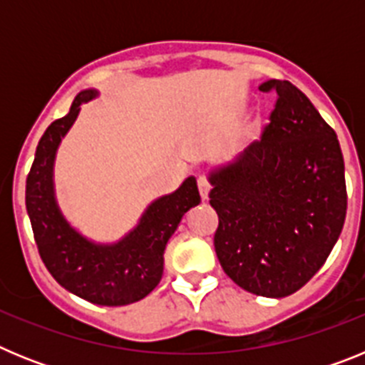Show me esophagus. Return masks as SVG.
I'll list each match as a JSON object with an SVG mask.
<instances>
[{
    "mask_svg": "<svg viewBox=\"0 0 365 365\" xmlns=\"http://www.w3.org/2000/svg\"><path fill=\"white\" fill-rule=\"evenodd\" d=\"M197 186H199V193H201V199L202 201H208V195H210V182L205 179V177H199L197 180Z\"/></svg>",
    "mask_w": 365,
    "mask_h": 365,
    "instance_id": "obj_1",
    "label": "esophagus"
}]
</instances>
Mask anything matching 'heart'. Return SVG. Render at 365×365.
I'll return each instance as SVG.
<instances>
[{
	"mask_svg": "<svg viewBox=\"0 0 365 365\" xmlns=\"http://www.w3.org/2000/svg\"><path fill=\"white\" fill-rule=\"evenodd\" d=\"M259 128H261V124H259V122H257V120L250 122V124H248V128H247L248 137H256V135L259 133Z\"/></svg>",
	"mask_w": 365,
	"mask_h": 365,
	"instance_id": "heart-1",
	"label": "heart"
}]
</instances>
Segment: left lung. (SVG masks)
Returning <instances> with one entry per match:
<instances>
[{
  "instance_id": "obj_1",
  "label": "left lung",
  "mask_w": 365,
  "mask_h": 365,
  "mask_svg": "<svg viewBox=\"0 0 365 365\" xmlns=\"http://www.w3.org/2000/svg\"><path fill=\"white\" fill-rule=\"evenodd\" d=\"M278 102L261 143L212 168L214 247L234 283L285 298L314 276L344 228L346 166L334 130L287 80H269Z\"/></svg>"
}]
</instances>
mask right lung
Segmentation results:
<instances>
[{
	"mask_svg": "<svg viewBox=\"0 0 365 365\" xmlns=\"http://www.w3.org/2000/svg\"><path fill=\"white\" fill-rule=\"evenodd\" d=\"M89 87L76 95L66 117L45 130L25 188V205L45 267L63 289L96 305H130L159 285L164 248L190 208L201 202L197 180L190 175L172 193L146 206L137 225L118 241L100 243L71 225L58 205L54 160L82 104L96 98Z\"/></svg>",
	"mask_w": 365,
	"mask_h": 365,
	"instance_id": "add662e5",
	"label": "right lung"
}]
</instances>
